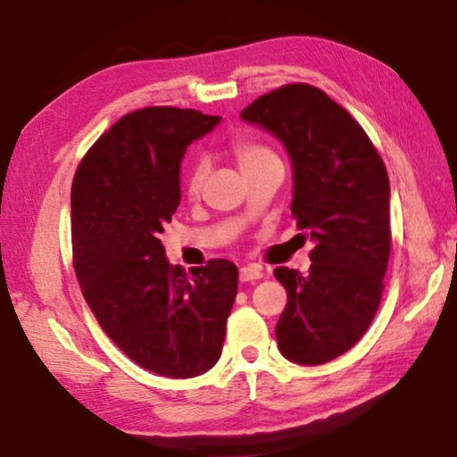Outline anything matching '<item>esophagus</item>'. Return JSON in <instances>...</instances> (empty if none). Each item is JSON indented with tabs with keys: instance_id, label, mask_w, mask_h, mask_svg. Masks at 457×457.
<instances>
[{
	"instance_id": "1",
	"label": "esophagus",
	"mask_w": 457,
	"mask_h": 457,
	"mask_svg": "<svg viewBox=\"0 0 457 457\" xmlns=\"http://www.w3.org/2000/svg\"><path fill=\"white\" fill-rule=\"evenodd\" d=\"M263 278V270L260 265H244L242 270H239V279L242 281H253V279H262Z\"/></svg>"
}]
</instances>
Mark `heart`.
<instances>
[{
	"label": "heart",
	"mask_w": 457,
	"mask_h": 457,
	"mask_svg": "<svg viewBox=\"0 0 457 457\" xmlns=\"http://www.w3.org/2000/svg\"><path fill=\"white\" fill-rule=\"evenodd\" d=\"M231 152H234L236 162L239 165V170L247 171L255 168V165H262L265 162H276L278 155L271 152L268 145L250 142V139H239L234 145H231ZM207 178V163L205 162H195L192 168H189L187 176H186V194L189 197H195L202 192V186Z\"/></svg>",
	"instance_id": "heart-1"
}]
</instances>
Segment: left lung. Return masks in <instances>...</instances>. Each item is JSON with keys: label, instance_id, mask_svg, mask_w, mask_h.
I'll return each mask as SVG.
<instances>
[{"label": "left lung", "instance_id": "obj_1", "mask_svg": "<svg viewBox=\"0 0 457 457\" xmlns=\"http://www.w3.org/2000/svg\"><path fill=\"white\" fill-rule=\"evenodd\" d=\"M239 115L284 144L292 213L315 244L308 276L273 271L287 292L279 352L302 366L328 363L360 342L379 308L392 244L386 165L360 123L313 86H281Z\"/></svg>", "mask_w": 457, "mask_h": 457}]
</instances>
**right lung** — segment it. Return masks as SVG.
I'll return each instance as SVG.
<instances>
[{"instance_id": "add662e5", "label": "right lung", "mask_w": 457, "mask_h": 457, "mask_svg": "<svg viewBox=\"0 0 457 457\" xmlns=\"http://www.w3.org/2000/svg\"><path fill=\"white\" fill-rule=\"evenodd\" d=\"M179 107L123 115L91 145L71 186L73 270L113 344L165 378H195L220 360L237 268L212 260L189 278L160 234L176 213L187 145L220 123Z\"/></svg>"}]
</instances>
